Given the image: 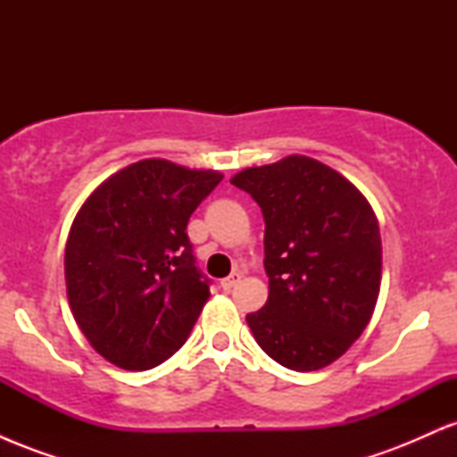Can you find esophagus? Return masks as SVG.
<instances>
[{"label":"esophagus","instance_id":"obj_1","mask_svg":"<svg viewBox=\"0 0 457 457\" xmlns=\"http://www.w3.org/2000/svg\"><path fill=\"white\" fill-rule=\"evenodd\" d=\"M240 277H243V272H240V270H234L232 275L225 277V279L221 281V287H223V290H232V287L236 286V283L240 281Z\"/></svg>","mask_w":457,"mask_h":457}]
</instances>
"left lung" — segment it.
I'll return each mask as SVG.
<instances>
[{"label":"left lung","instance_id":"1","mask_svg":"<svg viewBox=\"0 0 457 457\" xmlns=\"http://www.w3.org/2000/svg\"><path fill=\"white\" fill-rule=\"evenodd\" d=\"M264 217L269 301L246 316L255 342L277 363L316 371L363 333L380 292L378 219L353 182L292 154L232 178Z\"/></svg>","mask_w":457,"mask_h":457}]
</instances>
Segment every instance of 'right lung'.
I'll list each match as a JSON object with an SVG mask.
<instances>
[{"mask_svg": "<svg viewBox=\"0 0 457 457\" xmlns=\"http://www.w3.org/2000/svg\"><path fill=\"white\" fill-rule=\"evenodd\" d=\"M223 180L162 159L124 167L77 212L66 292L79 328L122 370H152L187 342L211 296L187 223Z\"/></svg>", "mask_w": 457, "mask_h": 457, "instance_id": "add662e5", "label": "right lung"}]
</instances>
